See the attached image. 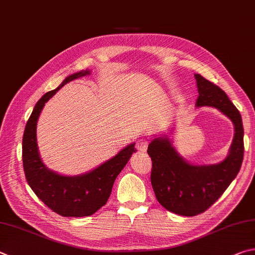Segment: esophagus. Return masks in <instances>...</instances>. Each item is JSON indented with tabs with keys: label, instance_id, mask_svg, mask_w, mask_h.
<instances>
[{
	"label": "esophagus",
	"instance_id": "1",
	"mask_svg": "<svg viewBox=\"0 0 255 255\" xmlns=\"http://www.w3.org/2000/svg\"><path fill=\"white\" fill-rule=\"evenodd\" d=\"M148 143H149V140L147 139V138H141V139L138 140L136 142V148L139 151H146L147 147H148Z\"/></svg>",
	"mask_w": 255,
	"mask_h": 255
}]
</instances>
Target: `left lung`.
<instances>
[{"mask_svg":"<svg viewBox=\"0 0 255 255\" xmlns=\"http://www.w3.org/2000/svg\"><path fill=\"white\" fill-rule=\"evenodd\" d=\"M197 107H215L232 120L235 128L230 154L220 164L194 166L180 157L168 138H156L147 148L152 161L151 186L157 201L166 210L184 216L205 212L222 196L237 177L243 161V124L240 112L219 86L195 75Z\"/></svg>","mask_w":255,"mask_h":255,"instance_id":"obj_1","label":"left lung"}]
</instances>
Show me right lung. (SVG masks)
I'll return each mask as SVG.
<instances>
[{"label": "right lung", "instance_id": "right-lung-1", "mask_svg": "<svg viewBox=\"0 0 255 255\" xmlns=\"http://www.w3.org/2000/svg\"><path fill=\"white\" fill-rule=\"evenodd\" d=\"M89 75L83 70L69 76L57 89L49 91L36 103L23 133L22 160L25 178L32 191L54 213L66 217L90 216L107 203L115 179L137 151L135 143L125 147L99 167L81 176L68 177L51 172L41 160L36 143V122L44 104L66 83Z\"/></svg>", "mask_w": 255, "mask_h": 255}]
</instances>
